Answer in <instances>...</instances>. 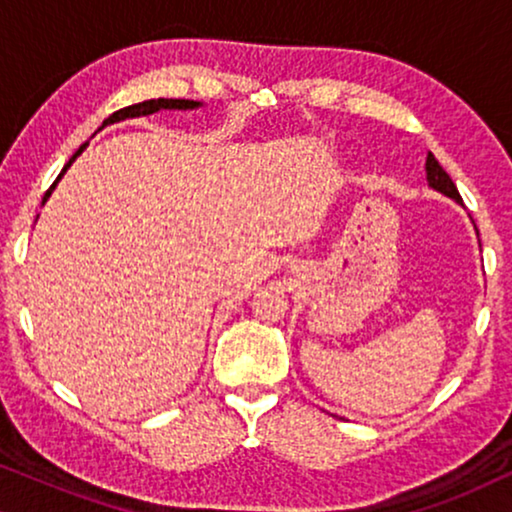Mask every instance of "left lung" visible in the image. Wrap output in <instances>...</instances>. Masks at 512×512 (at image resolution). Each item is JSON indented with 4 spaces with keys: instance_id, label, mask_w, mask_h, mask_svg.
Here are the masks:
<instances>
[{
    "instance_id": "8db88e82",
    "label": "left lung",
    "mask_w": 512,
    "mask_h": 512,
    "mask_svg": "<svg viewBox=\"0 0 512 512\" xmlns=\"http://www.w3.org/2000/svg\"><path fill=\"white\" fill-rule=\"evenodd\" d=\"M424 170H426V181H429V186L433 188V191L447 195V198H452L454 202H457V205L464 207V202H461V195L457 191V186H454V181L450 179V174H447L443 167H440V163L431 151L426 153Z\"/></svg>"
}]
</instances>
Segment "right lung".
<instances>
[{
  "instance_id": "1",
  "label": "right lung",
  "mask_w": 512,
  "mask_h": 512,
  "mask_svg": "<svg viewBox=\"0 0 512 512\" xmlns=\"http://www.w3.org/2000/svg\"><path fill=\"white\" fill-rule=\"evenodd\" d=\"M200 107H202V102H195V100H165V97H158V100H146V102L132 104V107H125V109L114 111V114H111V116L107 118V121L102 123V128H107V125H114V123H121V121H128V118L151 116V114H156V111H160V109H167V111H193V109H200ZM102 128H100V130H102ZM86 146H88V142L83 144V146H79V151H76L74 156L69 158V163H67L65 167H62V172L58 174V179L53 181V186L46 191L44 200H41V205H46V200L51 198V193L55 191V186H58V181H60L62 177H65V172L69 170V167H72L74 160L81 156Z\"/></svg>"
}]
</instances>
